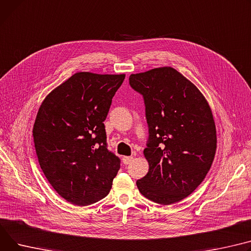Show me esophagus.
<instances>
[{
  "instance_id": "1",
  "label": "esophagus",
  "mask_w": 251,
  "mask_h": 251,
  "mask_svg": "<svg viewBox=\"0 0 251 251\" xmlns=\"http://www.w3.org/2000/svg\"><path fill=\"white\" fill-rule=\"evenodd\" d=\"M122 160H123L124 164H129L133 160V157L132 156H123Z\"/></svg>"
}]
</instances>
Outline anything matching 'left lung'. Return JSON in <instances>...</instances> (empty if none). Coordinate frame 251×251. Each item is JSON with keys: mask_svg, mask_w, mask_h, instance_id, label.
<instances>
[{"mask_svg": "<svg viewBox=\"0 0 251 251\" xmlns=\"http://www.w3.org/2000/svg\"><path fill=\"white\" fill-rule=\"evenodd\" d=\"M130 86L144 98L149 139L147 175L136 181L150 201L171 205L191 195L213 163L217 132L200 90L172 66L132 74Z\"/></svg>", "mask_w": 251, "mask_h": 251, "instance_id": "8db88e82", "label": "left lung"}]
</instances>
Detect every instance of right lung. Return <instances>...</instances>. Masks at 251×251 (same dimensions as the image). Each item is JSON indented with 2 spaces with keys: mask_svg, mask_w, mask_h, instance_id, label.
Returning a JSON list of instances; mask_svg holds the SVG:
<instances>
[{
  "mask_svg": "<svg viewBox=\"0 0 251 251\" xmlns=\"http://www.w3.org/2000/svg\"><path fill=\"white\" fill-rule=\"evenodd\" d=\"M125 75L78 72L50 92L33 137L40 168L66 201L88 206L105 198L120 169L107 148L104 121Z\"/></svg>",
  "mask_w": 251,
  "mask_h": 251,
  "instance_id": "add662e5",
  "label": "right lung"
}]
</instances>
